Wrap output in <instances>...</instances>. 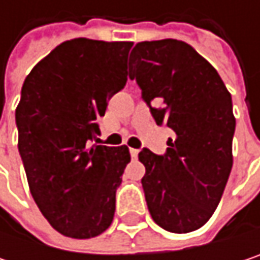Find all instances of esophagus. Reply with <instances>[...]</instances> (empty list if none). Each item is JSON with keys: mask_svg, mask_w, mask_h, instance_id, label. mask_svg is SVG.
Here are the masks:
<instances>
[{"mask_svg": "<svg viewBox=\"0 0 260 260\" xmlns=\"http://www.w3.org/2000/svg\"><path fill=\"white\" fill-rule=\"evenodd\" d=\"M129 152L132 158H137V156H138V153H140V150H138V149H129Z\"/></svg>", "mask_w": 260, "mask_h": 260, "instance_id": "1", "label": "esophagus"}]
</instances>
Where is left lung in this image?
<instances>
[{
    "label": "left lung",
    "mask_w": 260,
    "mask_h": 260,
    "mask_svg": "<svg viewBox=\"0 0 260 260\" xmlns=\"http://www.w3.org/2000/svg\"><path fill=\"white\" fill-rule=\"evenodd\" d=\"M129 78L141 88L158 125L175 132L167 153L143 149L141 183L153 221L173 234L200 229L217 209L234 155L232 98L214 66L182 40L140 42L129 57Z\"/></svg>",
    "instance_id": "left-lung-1"
}]
</instances>
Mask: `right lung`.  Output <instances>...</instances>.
I'll return each mask as SVG.
<instances>
[{
    "label": "right lung",
    "instance_id": "1",
    "mask_svg": "<svg viewBox=\"0 0 260 260\" xmlns=\"http://www.w3.org/2000/svg\"><path fill=\"white\" fill-rule=\"evenodd\" d=\"M132 42L85 37L60 43L24 81L16 108L18 149L31 196L61 235L88 239L114 218L128 146H90L107 101L126 81Z\"/></svg>",
    "mask_w": 260,
    "mask_h": 260
}]
</instances>
